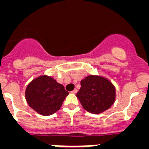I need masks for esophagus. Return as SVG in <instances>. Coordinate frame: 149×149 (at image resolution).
Here are the masks:
<instances>
[{"label": "esophagus", "mask_w": 149, "mask_h": 149, "mask_svg": "<svg viewBox=\"0 0 149 149\" xmlns=\"http://www.w3.org/2000/svg\"><path fill=\"white\" fill-rule=\"evenodd\" d=\"M77 93V89H74V90L72 91V93H74V94H76Z\"/></svg>", "instance_id": "obj_1"}]
</instances>
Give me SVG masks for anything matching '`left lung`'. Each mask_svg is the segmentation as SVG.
<instances>
[{"instance_id":"obj_1","label":"left lung","mask_w":149,"mask_h":149,"mask_svg":"<svg viewBox=\"0 0 149 149\" xmlns=\"http://www.w3.org/2000/svg\"><path fill=\"white\" fill-rule=\"evenodd\" d=\"M81 85L76 96L84 110L91 113H101L115 102V86L107 77L90 74L83 79Z\"/></svg>"}]
</instances>
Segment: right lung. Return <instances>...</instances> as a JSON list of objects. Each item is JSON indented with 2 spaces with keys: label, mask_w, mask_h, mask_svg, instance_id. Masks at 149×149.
Returning <instances> with one entry per match:
<instances>
[{
  "label": "right lung",
  "mask_w": 149,
  "mask_h": 149,
  "mask_svg": "<svg viewBox=\"0 0 149 149\" xmlns=\"http://www.w3.org/2000/svg\"><path fill=\"white\" fill-rule=\"evenodd\" d=\"M68 92L51 76L42 74L30 81L25 89L29 106L40 115L51 116L61 107Z\"/></svg>",
  "instance_id": "1"
}]
</instances>
